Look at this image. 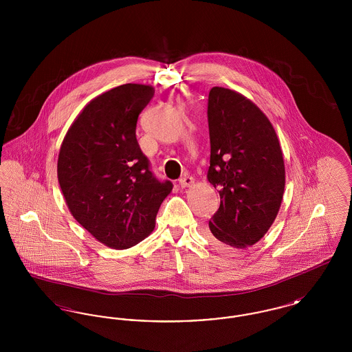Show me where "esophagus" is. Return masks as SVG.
<instances>
[{"label": "esophagus", "instance_id": "esophagus-1", "mask_svg": "<svg viewBox=\"0 0 352 352\" xmlns=\"http://www.w3.org/2000/svg\"><path fill=\"white\" fill-rule=\"evenodd\" d=\"M194 184V178L190 177V175H184L181 179H179V186L184 188V187H190L191 184Z\"/></svg>", "mask_w": 352, "mask_h": 352}]
</instances>
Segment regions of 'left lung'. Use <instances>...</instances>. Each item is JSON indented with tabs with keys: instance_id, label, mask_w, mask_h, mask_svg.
Wrapping results in <instances>:
<instances>
[{
	"instance_id": "obj_1",
	"label": "left lung",
	"mask_w": 352,
	"mask_h": 352,
	"mask_svg": "<svg viewBox=\"0 0 352 352\" xmlns=\"http://www.w3.org/2000/svg\"><path fill=\"white\" fill-rule=\"evenodd\" d=\"M210 168L220 206L208 239L223 250H244L268 232L285 188L283 151L268 118L241 94L214 87L208 94Z\"/></svg>"
}]
</instances>
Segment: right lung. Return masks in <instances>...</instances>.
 Returning <instances> with one entry per match:
<instances>
[{
  "label": "right lung",
  "instance_id": "right-lung-1",
  "mask_svg": "<svg viewBox=\"0 0 352 352\" xmlns=\"http://www.w3.org/2000/svg\"><path fill=\"white\" fill-rule=\"evenodd\" d=\"M154 88L122 84L89 101L72 122L58 157V181L72 217L107 247L131 248L154 230L173 190L158 181L135 126Z\"/></svg>",
  "mask_w": 352,
  "mask_h": 352
}]
</instances>
